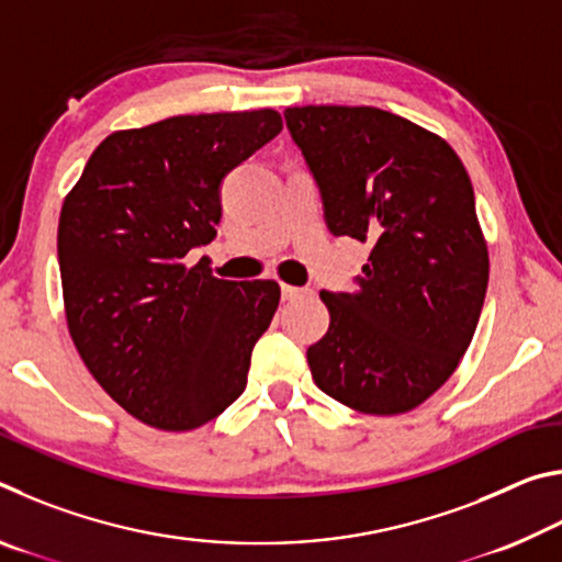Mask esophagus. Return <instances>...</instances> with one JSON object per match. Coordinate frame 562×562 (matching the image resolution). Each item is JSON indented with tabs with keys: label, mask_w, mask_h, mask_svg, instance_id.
I'll list each match as a JSON object with an SVG mask.
<instances>
[{
	"label": "esophagus",
	"mask_w": 562,
	"mask_h": 562,
	"mask_svg": "<svg viewBox=\"0 0 562 562\" xmlns=\"http://www.w3.org/2000/svg\"><path fill=\"white\" fill-rule=\"evenodd\" d=\"M304 292H307V290L294 288V284H282V300H297V297H302Z\"/></svg>",
	"instance_id": "obj_1"
}]
</instances>
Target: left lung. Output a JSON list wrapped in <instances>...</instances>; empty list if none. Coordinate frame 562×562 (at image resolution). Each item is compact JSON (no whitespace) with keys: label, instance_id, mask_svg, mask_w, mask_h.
I'll use <instances>...</instances> for the list:
<instances>
[{"label":"left lung","instance_id":"left-lung-1","mask_svg":"<svg viewBox=\"0 0 562 562\" xmlns=\"http://www.w3.org/2000/svg\"><path fill=\"white\" fill-rule=\"evenodd\" d=\"M329 231L372 247L355 292H327L329 329L307 349L327 396L361 414L424 404L469 349L488 288L473 186L441 136L374 106H292Z\"/></svg>","mask_w":562,"mask_h":562}]
</instances>
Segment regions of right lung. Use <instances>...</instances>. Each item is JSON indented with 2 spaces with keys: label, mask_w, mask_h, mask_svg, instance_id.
<instances>
[{
  "label": "right lung",
  "mask_w": 562,
  "mask_h": 562,
  "mask_svg": "<svg viewBox=\"0 0 562 562\" xmlns=\"http://www.w3.org/2000/svg\"><path fill=\"white\" fill-rule=\"evenodd\" d=\"M280 131L274 109L113 131L64 198L69 335L103 392L154 429H198L245 392L280 284L221 280L186 255L215 237L223 178Z\"/></svg>",
  "instance_id": "add662e5"
}]
</instances>
